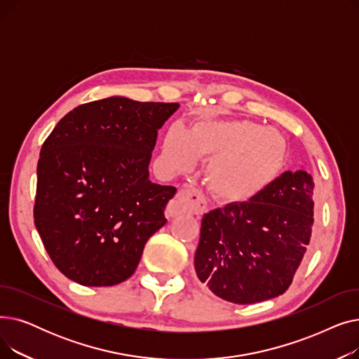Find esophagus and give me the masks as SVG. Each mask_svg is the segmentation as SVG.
I'll use <instances>...</instances> for the list:
<instances>
[{
	"mask_svg": "<svg viewBox=\"0 0 359 359\" xmlns=\"http://www.w3.org/2000/svg\"><path fill=\"white\" fill-rule=\"evenodd\" d=\"M206 211V203L202 195L194 187H183L177 192L173 201L167 205V217H176L182 212H189L195 215H202Z\"/></svg>",
	"mask_w": 359,
	"mask_h": 359,
	"instance_id": "obj_1",
	"label": "esophagus"
}]
</instances>
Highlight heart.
I'll list each match as a JSON object with an SVG mask.
<instances>
[{"label":"heart","mask_w":359,"mask_h":359,"mask_svg":"<svg viewBox=\"0 0 359 359\" xmlns=\"http://www.w3.org/2000/svg\"><path fill=\"white\" fill-rule=\"evenodd\" d=\"M206 158L205 183L219 201L240 203L260 195L276 177L284 142L272 129L250 121L203 119L187 132L170 126L163 138L161 165L170 172L191 168Z\"/></svg>","instance_id":"1"}]
</instances>
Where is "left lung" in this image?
<instances>
[{
  "label": "left lung",
  "mask_w": 359,
  "mask_h": 359,
  "mask_svg": "<svg viewBox=\"0 0 359 359\" xmlns=\"http://www.w3.org/2000/svg\"><path fill=\"white\" fill-rule=\"evenodd\" d=\"M311 175L285 172L256 198L205 214L195 271L217 297L255 304L284 294L313 227Z\"/></svg>",
  "instance_id": "obj_1"
}]
</instances>
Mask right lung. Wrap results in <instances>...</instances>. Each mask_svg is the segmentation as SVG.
Masks as SVG:
<instances>
[{"label":"right lung","instance_id":"1","mask_svg":"<svg viewBox=\"0 0 359 359\" xmlns=\"http://www.w3.org/2000/svg\"><path fill=\"white\" fill-rule=\"evenodd\" d=\"M179 103L109 97L75 107L42 145L34 225L53 265L84 287L135 272L145 243L167 222L175 186L148 176L158 129Z\"/></svg>","mask_w":359,"mask_h":359}]
</instances>
